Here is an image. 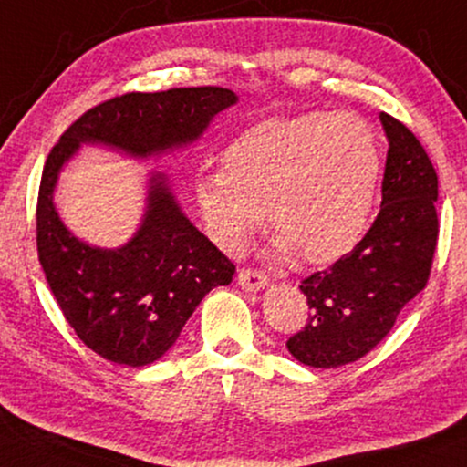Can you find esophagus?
<instances>
[{
    "mask_svg": "<svg viewBox=\"0 0 467 467\" xmlns=\"http://www.w3.org/2000/svg\"><path fill=\"white\" fill-rule=\"evenodd\" d=\"M237 283L244 291H261L269 285V278L258 269H241Z\"/></svg>",
    "mask_w": 467,
    "mask_h": 467,
    "instance_id": "1",
    "label": "esophagus"
}]
</instances>
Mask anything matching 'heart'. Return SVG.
Returning <instances> with one entry per match:
<instances>
[{"instance_id": "heart-1", "label": "heart", "mask_w": 467, "mask_h": 467, "mask_svg": "<svg viewBox=\"0 0 467 467\" xmlns=\"http://www.w3.org/2000/svg\"><path fill=\"white\" fill-rule=\"evenodd\" d=\"M372 128L348 112H306L256 123L222 151V170L195 180L211 239L244 250L267 213L274 252L328 263L355 248L380 180Z\"/></svg>"}]
</instances>
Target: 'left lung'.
I'll return each mask as SVG.
<instances>
[{
  "label": "left lung",
  "instance_id": "1",
  "mask_svg": "<svg viewBox=\"0 0 467 467\" xmlns=\"http://www.w3.org/2000/svg\"><path fill=\"white\" fill-rule=\"evenodd\" d=\"M380 123L389 150L379 215L355 250L300 285L308 319L287 348L308 368H341L368 355L429 280L440 233L435 167L404 123L385 112Z\"/></svg>",
  "mask_w": 467,
  "mask_h": 467
}]
</instances>
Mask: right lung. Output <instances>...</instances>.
Instances as JSON below:
<instances>
[{
  "instance_id": "add662e5",
  "label": "right lung",
  "mask_w": 467,
  "mask_h": 467,
  "mask_svg": "<svg viewBox=\"0 0 467 467\" xmlns=\"http://www.w3.org/2000/svg\"><path fill=\"white\" fill-rule=\"evenodd\" d=\"M237 102L222 87L126 93L84 112L49 151L36 206L38 261L67 322L106 361H159L202 297L230 285L234 265L189 222L161 171L150 173L145 213L128 244L98 248L78 239L54 204L60 171L82 145L141 161L187 148Z\"/></svg>"
}]
</instances>
